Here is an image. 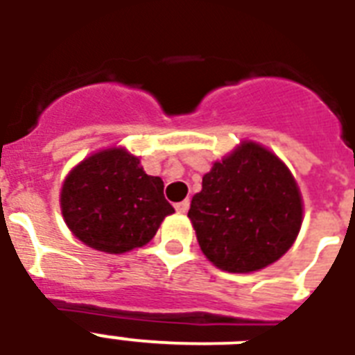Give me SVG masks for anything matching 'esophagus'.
<instances>
[{
    "instance_id": "esophagus-1",
    "label": "esophagus",
    "mask_w": 355,
    "mask_h": 355,
    "mask_svg": "<svg viewBox=\"0 0 355 355\" xmlns=\"http://www.w3.org/2000/svg\"><path fill=\"white\" fill-rule=\"evenodd\" d=\"M175 210H177L178 214H186V211L189 210V200L186 199L182 200V202H177V205H175Z\"/></svg>"
}]
</instances>
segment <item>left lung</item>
Here are the masks:
<instances>
[{
    "label": "left lung",
    "instance_id": "8db88e82",
    "mask_svg": "<svg viewBox=\"0 0 355 355\" xmlns=\"http://www.w3.org/2000/svg\"><path fill=\"white\" fill-rule=\"evenodd\" d=\"M188 217L211 263L250 272L289 250L302 225V199L278 156L245 141L202 177Z\"/></svg>",
    "mask_w": 355,
    "mask_h": 355
}]
</instances>
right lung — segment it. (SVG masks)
Instances as JSON below:
<instances>
[{"instance_id":"right-lung-1","label":"right lung","mask_w":355,"mask_h":355,"mask_svg":"<svg viewBox=\"0 0 355 355\" xmlns=\"http://www.w3.org/2000/svg\"><path fill=\"white\" fill-rule=\"evenodd\" d=\"M60 206L69 230L108 254L144 247L175 211L162 178L147 175L125 149L101 150L80 162L64 180Z\"/></svg>"}]
</instances>
